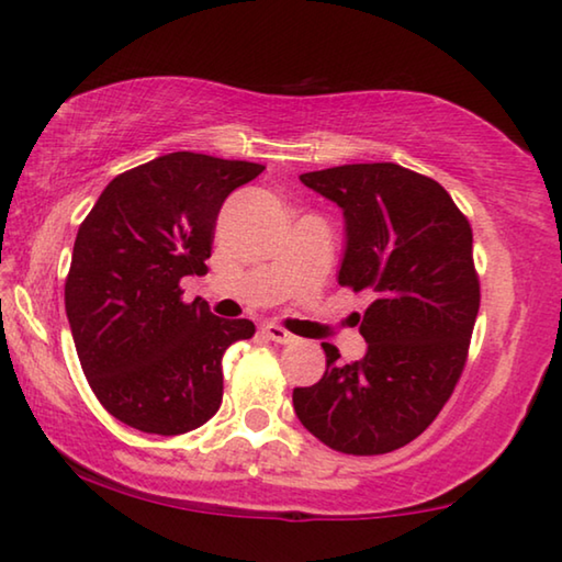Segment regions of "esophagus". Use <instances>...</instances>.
Segmentation results:
<instances>
[{"label": "esophagus", "mask_w": 562, "mask_h": 562, "mask_svg": "<svg viewBox=\"0 0 562 562\" xmlns=\"http://www.w3.org/2000/svg\"><path fill=\"white\" fill-rule=\"evenodd\" d=\"M262 335L268 337V339H272V341H278V345H290V341H294V335H290V331L284 329V327L274 325V322H268V325H262Z\"/></svg>", "instance_id": "obj_1"}]
</instances>
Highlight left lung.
<instances>
[{
  "label": "left lung",
  "instance_id": "obj_1",
  "mask_svg": "<svg viewBox=\"0 0 562 562\" xmlns=\"http://www.w3.org/2000/svg\"><path fill=\"white\" fill-rule=\"evenodd\" d=\"M300 180L345 211L339 284L374 300L359 325L364 359L341 364L325 341V374L294 389V412L335 451H396L429 429L469 359L481 304L471 223L434 178L396 164L337 166Z\"/></svg>",
  "mask_w": 562,
  "mask_h": 562
}]
</instances>
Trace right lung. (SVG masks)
<instances>
[{
    "label": "right lung",
    "mask_w": 562,
    "mask_h": 562,
    "mask_svg": "<svg viewBox=\"0 0 562 562\" xmlns=\"http://www.w3.org/2000/svg\"><path fill=\"white\" fill-rule=\"evenodd\" d=\"M265 170L178 150L111 180L76 233L64 302L93 394L133 429L178 436L223 402V355L250 319L215 317L183 300L205 274L225 198Z\"/></svg>",
    "instance_id": "1"
}]
</instances>
